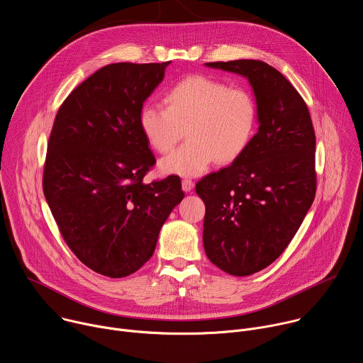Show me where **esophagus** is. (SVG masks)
Wrapping results in <instances>:
<instances>
[{
    "instance_id": "obj_1",
    "label": "esophagus",
    "mask_w": 363,
    "mask_h": 363,
    "mask_svg": "<svg viewBox=\"0 0 363 363\" xmlns=\"http://www.w3.org/2000/svg\"><path fill=\"white\" fill-rule=\"evenodd\" d=\"M194 186H195V182L191 178H184L182 179V189L185 192H191L194 189Z\"/></svg>"
}]
</instances>
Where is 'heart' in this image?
<instances>
[{
    "label": "heart",
    "instance_id": "b5f03b06",
    "mask_svg": "<svg viewBox=\"0 0 363 363\" xmlns=\"http://www.w3.org/2000/svg\"><path fill=\"white\" fill-rule=\"evenodd\" d=\"M165 108L147 104L140 111V128L158 154L169 152L186 134V143L160 164L167 174L196 177L215 161L230 164L251 145L258 127L254 95L239 86L192 75L165 94Z\"/></svg>",
    "mask_w": 363,
    "mask_h": 363
}]
</instances>
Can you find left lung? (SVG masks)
I'll return each instance as SVG.
<instances>
[{"instance_id": "1", "label": "left lung", "mask_w": 363, "mask_h": 363, "mask_svg": "<svg viewBox=\"0 0 363 363\" xmlns=\"http://www.w3.org/2000/svg\"><path fill=\"white\" fill-rule=\"evenodd\" d=\"M248 78L259 128L232 165L203 177V248L235 277L265 269L286 250L316 194V138L309 109L294 85L258 60L206 62Z\"/></svg>"}]
</instances>
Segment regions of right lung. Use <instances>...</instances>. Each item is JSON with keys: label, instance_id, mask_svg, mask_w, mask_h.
Instances as JSON below:
<instances>
[{"label": "right lung", "instance_id": "add662e5", "mask_svg": "<svg viewBox=\"0 0 363 363\" xmlns=\"http://www.w3.org/2000/svg\"><path fill=\"white\" fill-rule=\"evenodd\" d=\"M168 64L105 65L65 98L54 119L44 195L68 248L104 277L137 272L184 198L177 175L144 182L157 161L138 116Z\"/></svg>", "mask_w": 363, "mask_h": 363}]
</instances>
